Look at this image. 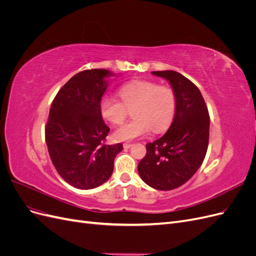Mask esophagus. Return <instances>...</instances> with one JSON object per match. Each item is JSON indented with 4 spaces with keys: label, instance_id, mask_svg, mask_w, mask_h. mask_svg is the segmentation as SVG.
<instances>
[{
    "label": "esophagus",
    "instance_id": "esophagus-1",
    "mask_svg": "<svg viewBox=\"0 0 256 256\" xmlns=\"http://www.w3.org/2000/svg\"><path fill=\"white\" fill-rule=\"evenodd\" d=\"M131 146H132V144H131V143H124V148H125V150L130 148Z\"/></svg>",
    "mask_w": 256,
    "mask_h": 256
}]
</instances>
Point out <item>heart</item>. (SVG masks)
I'll return each mask as SVG.
<instances>
[{"label":"heart","mask_w":256,"mask_h":256,"mask_svg":"<svg viewBox=\"0 0 256 256\" xmlns=\"http://www.w3.org/2000/svg\"><path fill=\"white\" fill-rule=\"evenodd\" d=\"M122 99L106 96L99 104L102 118L113 125L125 120L127 109H132L134 120L124 124L113 132V138L118 142L132 141L146 136L152 130L160 132L172 122L176 110L174 90L147 80L131 81L118 90Z\"/></svg>","instance_id":"obj_1"}]
</instances>
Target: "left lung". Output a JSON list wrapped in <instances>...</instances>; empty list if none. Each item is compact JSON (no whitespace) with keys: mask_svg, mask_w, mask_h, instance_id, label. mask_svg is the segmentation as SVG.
Instances as JSON below:
<instances>
[{"mask_svg":"<svg viewBox=\"0 0 256 256\" xmlns=\"http://www.w3.org/2000/svg\"><path fill=\"white\" fill-rule=\"evenodd\" d=\"M166 79L176 97L172 125L158 140L146 144L138 162L142 180L157 190H173L187 182L202 166L209 140V115L200 90L174 70L152 72Z\"/></svg>","mask_w":256,"mask_h":256,"instance_id":"8db88e82","label":"left lung"}]
</instances>
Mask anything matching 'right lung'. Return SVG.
Instances as JSON below:
<instances>
[{
	"label": "right lung",
	"mask_w": 256,
	"mask_h": 256,
	"mask_svg": "<svg viewBox=\"0 0 256 256\" xmlns=\"http://www.w3.org/2000/svg\"><path fill=\"white\" fill-rule=\"evenodd\" d=\"M116 74L88 69L74 74L54 98L46 126V143L58 173L72 187L88 190L111 177L122 144L104 145L109 134L99 104Z\"/></svg>",
	"instance_id": "obj_1"
}]
</instances>
